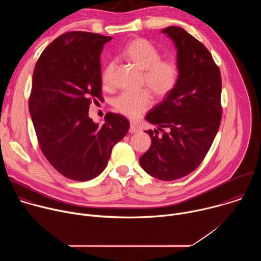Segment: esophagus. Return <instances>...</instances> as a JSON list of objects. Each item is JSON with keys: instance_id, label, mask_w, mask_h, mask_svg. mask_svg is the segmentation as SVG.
<instances>
[{"instance_id": "obj_1", "label": "esophagus", "mask_w": 261, "mask_h": 261, "mask_svg": "<svg viewBox=\"0 0 261 261\" xmlns=\"http://www.w3.org/2000/svg\"><path fill=\"white\" fill-rule=\"evenodd\" d=\"M139 130L134 126V125H132L131 124V126H130V129H129V133H131V134H133V133H136V132H138Z\"/></svg>"}]
</instances>
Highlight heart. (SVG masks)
I'll use <instances>...</instances> for the list:
<instances>
[{"mask_svg":"<svg viewBox=\"0 0 261 261\" xmlns=\"http://www.w3.org/2000/svg\"><path fill=\"white\" fill-rule=\"evenodd\" d=\"M122 56L134 66L143 70L142 82L159 97L169 95L179 80V66L175 60H161L160 50L148 40L136 38L131 40L123 49ZM114 64H108L103 73L102 81L108 84ZM119 113L136 120L153 105V96L148 90L138 92H123L114 102Z\"/></svg>","mask_w":261,"mask_h":261,"instance_id":"b5f03b06","label":"heart"}]
</instances>
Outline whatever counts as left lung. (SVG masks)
Instances as JSON below:
<instances>
[{
  "mask_svg": "<svg viewBox=\"0 0 261 261\" xmlns=\"http://www.w3.org/2000/svg\"><path fill=\"white\" fill-rule=\"evenodd\" d=\"M162 33L176 47L179 80L175 89L145 116L157 129L146 131L152 145L139 163L158 179L174 180L199 166L215 139L222 118V81L211 53L192 35L173 25Z\"/></svg>",
  "mask_w": 261,
  "mask_h": 261,
  "instance_id": "1",
  "label": "left lung"
}]
</instances>
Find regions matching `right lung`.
Here are the masks:
<instances>
[{"label": "right lung", "instance_id": "right-lung-1", "mask_svg": "<svg viewBox=\"0 0 261 261\" xmlns=\"http://www.w3.org/2000/svg\"><path fill=\"white\" fill-rule=\"evenodd\" d=\"M111 37L72 31L41 54L33 72L29 110L41 152L62 175L85 181L107 166L111 150L130 123L108 113L102 126L89 117L101 98L100 55Z\"/></svg>", "mask_w": 261, "mask_h": 261}]
</instances>
